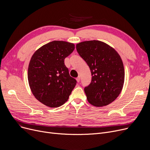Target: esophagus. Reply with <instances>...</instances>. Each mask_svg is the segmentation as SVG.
Returning a JSON list of instances; mask_svg holds the SVG:
<instances>
[{
  "mask_svg": "<svg viewBox=\"0 0 150 150\" xmlns=\"http://www.w3.org/2000/svg\"><path fill=\"white\" fill-rule=\"evenodd\" d=\"M76 81H77V82H78V83L80 82V76H78L76 78Z\"/></svg>",
  "mask_w": 150,
  "mask_h": 150,
  "instance_id": "1",
  "label": "esophagus"
}]
</instances>
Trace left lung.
Wrapping results in <instances>:
<instances>
[{"mask_svg":"<svg viewBox=\"0 0 150 150\" xmlns=\"http://www.w3.org/2000/svg\"><path fill=\"white\" fill-rule=\"evenodd\" d=\"M76 49L92 76L90 84L84 88L88 101L98 107L112 103L120 93L125 80L120 55L106 43L96 40L77 44Z\"/></svg>","mask_w":150,"mask_h":150,"instance_id":"obj_1","label":"left lung"}]
</instances>
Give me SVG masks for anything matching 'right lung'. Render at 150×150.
<instances>
[{
    "label": "right lung",
    "instance_id": "obj_1",
    "mask_svg": "<svg viewBox=\"0 0 150 150\" xmlns=\"http://www.w3.org/2000/svg\"><path fill=\"white\" fill-rule=\"evenodd\" d=\"M75 45L54 41L36 50L29 63L28 80L35 98L50 108H57L67 101L76 84L69 75L64 59L73 52Z\"/></svg>",
    "mask_w": 150,
    "mask_h": 150
}]
</instances>
